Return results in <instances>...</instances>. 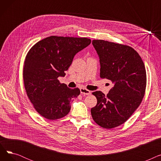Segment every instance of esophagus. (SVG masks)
I'll return each mask as SVG.
<instances>
[{
	"label": "esophagus",
	"mask_w": 161,
	"mask_h": 161,
	"mask_svg": "<svg viewBox=\"0 0 161 161\" xmlns=\"http://www.w3.org/2000/svg\"><path fill=\"white\" fill-rule=\"evenodd\" d=\"M80 92H81V93L83 95H89L91 93L90 91H89L86 89H84V88H81L80 89Z\"/></svg>",
	"instance_id": "esophagus-1"
}]
</instances>
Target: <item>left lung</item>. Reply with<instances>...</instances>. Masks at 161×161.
Returning a JSON list of instances; mask_svg holds the SVG:
<instances>
[{
  "instance_id": "left-lung-1",
  "label": "left lung",
  "mask_w": 161,
  "mask_h": 161,
  "mask_svg": "<svg viewBox=\"0 0 161 161\" xmlns=\"http://www.w3.org/2000/svg\"><path fill=\"white\" fill-rule=\"evenodd\" d=\"M100 58L101 78L110 80L113 87L105 96L92 92L97 99L91 113L101 127L110 129L129 119L144 97L147 78L141 57L132 47L103 40L92 42Z\"/></svg>"
}]
</instances>
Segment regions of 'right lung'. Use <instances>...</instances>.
<instances>
[{
    "label": "right lung",
    "instance_id": "1",
    "mask_svg": "<svg viewBox=\"0 0 161 161\" xmlns=\"http://www.w3.org/2000/svg\"><path fill=\"white\" fill-rule=\"evenodd\" d=\"M87 38L51 36L38 42L27 53L23 65L24 86L36 112L49 120L69 113L71 100L80 94L58 81L65 75L75 55L88 46Z\"/></svg>",
    "mask_w": 161,
    "mask_h": 161
}]
</instances>
